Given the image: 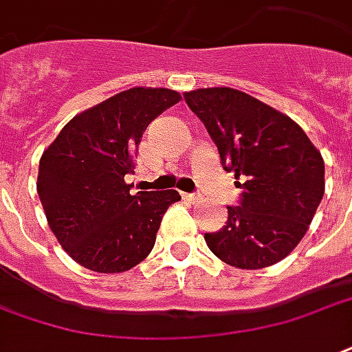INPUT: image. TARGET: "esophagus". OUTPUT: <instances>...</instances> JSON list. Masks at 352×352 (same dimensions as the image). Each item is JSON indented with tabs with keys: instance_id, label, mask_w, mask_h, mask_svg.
I'll return each instance as SVG.
<instances>
[{
	"instance_id": "34e87169",
	"label": "esophagus",
	"mask_w": 352,
	"mask_h": 352,
	"mask_svg": "<svg viewBox=\"0 0 352 352\" xmlns=\"http://www.w3.org/2000/svg\"><path fill=\"white\" fill-rule=\"evenodd\" d=\"M184 199H188V201H192V203H196V201H199V199H201V194H184Z\"/></svg>"
}]
</instances>
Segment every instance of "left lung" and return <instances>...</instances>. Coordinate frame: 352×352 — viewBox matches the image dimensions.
<instances>
[{
	"instance_id": "left-lung-1",
	"label": "left lung",
	"mask_w": 352,
	"mask_h": 352,
	"mask_svg": "<svg viewBox=\"0 0 352 352\" xmlns=\"http://www.w3.org/2000/svg\"><path fill=\"white\" fill-rule=\"evenodd\" d=\"M242 192L228 222L205 242L236 269H265L306 235L324 194V160L306 132L282 111L231 87L184 93ZM241 183L239 184L238 181Z\"/></svg>"
}]
</instances>
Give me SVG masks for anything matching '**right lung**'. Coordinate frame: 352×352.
Listing matches in <instances>:
<instances>
[{
    "label": "right lung",
    "mask_w": 352,
    "mask_h": 352,
    "mask_svg": "<svg viewBox=\"0 0 352 352\" xmlns=\"http://www.w3.org/2000/svg\"><path fill=\"white\" fill-rule=\"evenodd\" d=\"M181 100L164 87H132L65 124L38 162L37 192L52 233L82 267L116 274L136 267L155 246L177 190L136 192V147L153 119Z\"/></svg>",
    "instance_id": "add662e5"
}]
</instances>
